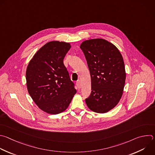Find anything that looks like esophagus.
<instances>
[{
	"instance_id": "34e87169",
	"label": "esophagus",
	"mask_w": 155,
	"mask_h": 155,
	"mask_svg": "<svg viewBox=\"0 0 155 155\" xmlns=\"http://www.w3.org/2000/svg\"><path fill=\"white\" fill-rule=\"evenodd\" d=\"M76 84H77V85L79 89H80V88H81V81H80V80H78V81H77Z\"/></svg>"
}]
</instances>
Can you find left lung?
Wrapping results in <instances>:
<instances>
[{"label": "left lung", "mask_w": 155, "mask_h": 155, "mask_svg": "<svg viewBox=\"0 0 155 155\" xmlns=\"http://www.w3.org/2000/svg\"><path fill=\"white\" fill-rule=\"evenodd\" d=\"M91 75V92L85 99L88 108L97 113L114 108L123 94L126 73L122 56L117 48L104 39L82 42Z\"/></svg>", "instance_id": "obj_1"}]
</instances>
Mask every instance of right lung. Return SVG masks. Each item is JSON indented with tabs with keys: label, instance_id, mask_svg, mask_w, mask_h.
<instances>
[{
	"label": "right lung",
	"instance_id": "obj_1",
	"mask_svg": "<svg viewBox=\"0 0 155 155\" xmlns=\"http://www.w3.org/2000/svg\"><path fill=\"white\" fill-rule=\"evenodd\" d=\"M69 43L51 41L35 54L26 71L28 92L42 111L51 114L65 111L76 94L63 60Z\"/></svg>",
	"mask_w": 155,
	"mask_h": 155
}]
</instances>
